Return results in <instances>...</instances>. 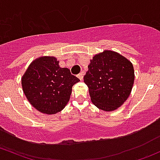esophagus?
Listing matches in <instances>:
<instances>
[{"mask_svg": "<svg viewBox=\"0 0 160 160\" xmlns=\"http://www.w3.org/2000/svg\"><path fill=\"white\" fill-rule=\"evenodd\" d=\"M77 77H78V78L80 79V80H83V74L82 73V72H80V74H78V76H77Z\"/></svg>", "mask_w": 160, "mask_h": 160, "instance_id": "obj_1", "label": "esophagus"}]
</instances>
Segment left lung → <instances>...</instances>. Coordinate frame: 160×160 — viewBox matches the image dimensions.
I'll list each match as a JSON object with an SVG mask.
<instances>
[{
	"label": "left lung",
	"instance_id": "left-lung-1",
	"mask_svg": "<svg viewBox=\"0 0 160 160\" xmlns=\"http://www.w3.org/2000/svg\"><path fill=\"white\" fill-rule=\"evenodd\" d=\"M135 80L132 63L115 52L105 50L90 60L83 81L99 109L114 111L128 99Z\"/></svg>",
	"mask_w": 160,
	"mask_h": 160
}]
</instances>
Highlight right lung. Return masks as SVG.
<instances>
[{
    "label": "right lung",
    "mask_w": 160,
    "mask_h": 160,
    "mask_svg": "<svg viewBox=\"0 0 160 160\" xmlns=\"http://www.w3.org/2000/svg\"><path fill=\"white\" fill-rule=\"evenodd\" d=\"M80 81L55 57L43 56L30 64L22 78L23 91L30 104L47 114L59 112L70 101L72 88Z\"/></svg>",
    "instance_id": "obj_1"
}]
</instances>
